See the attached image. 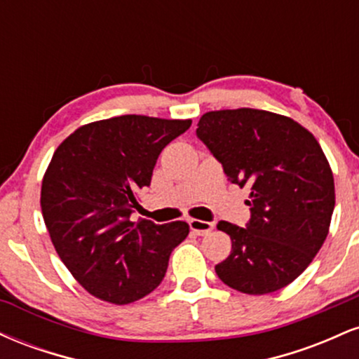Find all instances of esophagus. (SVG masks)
Wrapping results in <instances>:
<instances>
[{"instance_id": "34e87169", "label": "esophagus", "mask_w": 359, "mask_h": 359, "mask_svg": "<svg viewBox=\"0 0 359 359\" xmlns=\"http://www.w3.org/2000/svg\"><path fill=\"white\" fill-rule=\"evenodd\" d=\"M189 226H191V229L196 234H199V236H204V234L211 233L214 224L209 221H201V219H189Z\"/></svg>"}]
</instances>
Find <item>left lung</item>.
Returning a JSON list of instances; mask_svg holds the SVG:
<instances>
[{
    "label": "left lung",
    "mask_w": 359,
    "mask_h": 359,
    "mask_svg": "<svg viewBox=\"0 0 359 359\" xmlns=\"http://www.w3.org/2000/svg\"><path fill=\"white\" fill-rule=\"evenodd\" d=\"M197 137L233 184L250 189L246 228L217 224L231 238L217 277L248 295L287 287L320 250L334 211V177L319 142L292 118L251 108L204 113Z\"/></svg>",
    "instance_id": "8db88e82"
}]
</instances>
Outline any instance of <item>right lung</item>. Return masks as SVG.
Here are the masks:
<instances>
[{"mask_svg": "<svg viewBox=\"0 0 359 359\" xmlns=\"http://www.w3.org/2000/svg\"><path fill=\"white\" fill-rule=\"evenodd\" d=\"M192 119L125 114L77 128L53 151L40 205L57 255L90 295L125 306L160 285L184 221H130L160 151Z\"/></svg>", "mask_w": 359, "mask_h": 359, "instance_id": "1", "label": "right lung"}]
</instances>
